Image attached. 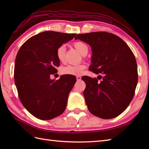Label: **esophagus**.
Masks as SVG:
<instances>
[{"label": "esophagus", "instance_id": "34e87169", "mask_svg": "<svg viewBox=\"0 0 149 149\" xmlns=\"http://www.w3.org/2000/svg\"><path fill=\"white\" fill-rule=\"evenodd\" d=\"M76 79H77V81H80V80L81 79V77L80 76H77V77H76Z\"/></svg>", "mask_w": 149, "mask_h": 149}]
</instances>
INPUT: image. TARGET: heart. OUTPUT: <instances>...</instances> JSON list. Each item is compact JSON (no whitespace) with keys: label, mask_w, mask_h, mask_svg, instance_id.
Returning a JSON list of instances; mask_svg holds the SVG:
<instances>
[{"label":"heart","mask_w":149,"mask_h":149,"mask_svg":"<svg viewBox=\"0 0 149 149\" xmlns=\"http://www.w3.org/2000/svg\"><path fill=\"white\" fill-rule=\"evenodd\" d=\"M73 46L75 47L77 51L82 55H86L88 51V47L86 43L77 41L73 43ZM65 45L59 46L56 50V57L59 62H64L65 59ZM86 66L84 65H70L63 67L61 70L62 74L65 75H81Z\"/></svg>","instance_id":"heart-1"}]
</instances>
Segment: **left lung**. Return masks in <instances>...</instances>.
I'll use <instances>...</instances> for the list:
<instances>
[{
	"mask_svg": "<svg viewBox=\"0 0 149 149\" xmlns=\"http://www.w3.org/2000/svg\"><path fill=\"white\" fill-rule=\"evenodd\" d=\"M75 39L91 46L92 64L89 69L102 74L97 79L82 77L86 83L83 94L88 110L101 118H115L124 111L134 95L138 75L133 52L124 41L112 33L80 34Z\"/></svg>",
	"mask_w": 149,
	"mask_h": 149,
	"instance_id": "left-lung-1",
	"label": "left lung"
}]
</instances>
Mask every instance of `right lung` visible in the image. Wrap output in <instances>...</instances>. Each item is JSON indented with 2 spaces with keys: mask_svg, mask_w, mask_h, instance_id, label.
Masks as SVG:
<instances>
[{
  "mask_svg": "<svg viewBox=\"0 0 149 149\" xmlns=\"http://www.w3.org/2000/svg\"><path fill=\"white\" fill-rule=\"evenodd\" d=\"M76 36L45 31L28 39L15 59L14 79L19 99L31 115L43 120L52 119L64 112L70 91L76 82L74 75L50 76L58 72L60 62L56 50Z\"/></svg>",
  "mask_w": 149,
  "mask_h": 149,
  "instance_id": "obj_1",
  "label": "right lung"
}]
</instances>
